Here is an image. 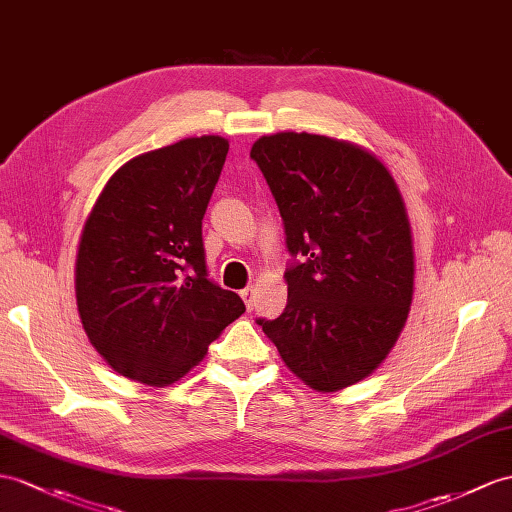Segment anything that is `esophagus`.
Returning a JSON list of instances; mask_svg holds the SVG:
<instances>
[{"instance_id": "esophagus-1", "label": "esophagus", "mask_w": 512, "mask_h": 512, "mask_svg": "<svg viewBox=\"0 0 512 512\" xmlns=\"http://www.w3.org/2000/svg\"><path fill=\"white\" fill-rule=\"evenodd\" d=\"M241 297H243V302H245V308L252 310L254 304H256V293H254V289H243V291H241Z\"/></svg>"}]
</instances>
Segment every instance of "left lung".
Segmentation results:
<instances>
[{
    "mask_svg": "<svg viewBox=\"0 0 512 512\" xmlns=\"http://www.w3.org/2000/svg\"><path fill=\"white\" fill-rule=\"evenodd\" d=\"M284 221V313L258 319L295 376L334 393L389 356L415 291V252L400 189L384 162L308 132L260 136L249 152Z\"/></svg>",
    "mask_w": 512,
    "mask_h": 512,
    "instance_id": "1",
    "label": "left lung"
}]
</instances>
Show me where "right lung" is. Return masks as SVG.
I'll return each instance as SVG.
<instances>
[{
  "instance_id": "right-lung-1",
  "label": "right lung",
  "mask_w": 512,
  "mask_h": 512,
  "mask_svg": "<svg viewBox=\"0 0 512 512\" xmlns=\"http://www.w3.org/2000/svg\"><path fill=\"white\" fill-rule=\"evenodd\" d=\"M230 143L193 136L112 173L82 228L76 302L91 345L147 386L184 378L243 299L208 280L202 219Z\"/></svg>"
}]
</instances>
